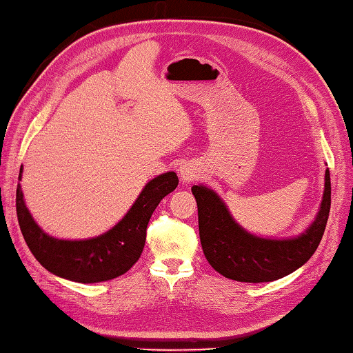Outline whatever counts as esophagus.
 Here are the masks:
<instances>
[{"label":"esophagus","instance_id":"obj_1","mask_svg":"<svg viewBox=\"0 0 353 353\" xmlns=\"http://www.w3.org/2000/svg\"><path fill=\"white\" fill-rule=\"evenodd\" d=\"M178 175H180V180L183 184H189L199 176V169L190 163H183L178 167Z\"/></svg>","mask_w":353,"mask_h":353}]
</instances>
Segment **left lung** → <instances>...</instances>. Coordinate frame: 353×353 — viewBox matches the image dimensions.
Instances as JSON below:
<instances>
[{
  "label": "left lung",
  "mask_w": 353,
  "mask_h": 353,
  "mask_svg": "<svg viewBox=\"0 0 353 353\" xmlns=\"http://www.w3.org/2000/svg\"><path fill=\"white\" fill-rule=\"evenodd\" d=\"M330 192V172L325 170L323 201L312 225L299 236L270 239L240 226L215 190L205 184L192 186L205 257L217 273L237 282H271L292 274L313 256L324 236Z\"/></svg>",
  "instance_id": "obj_1"
}]
</instances>
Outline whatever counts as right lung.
<instances>
[{
	"label": "right lung",
	"instance_id": "obj_1",
	"mask_svg": "<svg viewBox=\"0 0 353 353\" xmlns=\"http://www.w3.org/2000/svg\"><path fill=\"white\" fill-rule=\"evenodd\" d=\"M21 172L18 180L21 181ZM175 172H165L148 181L122 220L101 236L65 240L49 236L35 223L17 186V215L30 252L52 273L63 279L96 283L119 277L133 267L145 245L147 225L159 201L176 189Z\"/></svg>",
	"mask_w": 353,
	"mask_h": 353
}]
</instances>
